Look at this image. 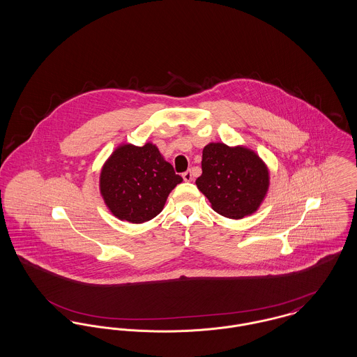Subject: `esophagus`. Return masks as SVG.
Instances as JSON below:
<instances>
[{
    "label": "esophagus",
    "mask_w": 357,
    "mask_h": 357,
    "mask_svg": "<svg viewBox=\"0 0 357 357\" xmlns=\"http://www.w3.org/2000/svg\"><path fill=\"white\" fill-rule=\"evenodd\" d=\"M182 176H183V181H185V182H190V181L192 179L191 171H186V172H183V174H182Z\"/></svg>",
    "instance_id": "obj_1"
}]
</instances>
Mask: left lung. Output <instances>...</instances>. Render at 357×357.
Wrapping results in <instances>:
<instances>
[{
    "label": "left lung",
    "mask_w": 357,
    "mask_h": 357,
    "mask_svg": "<svg viewBox=\"0 0 357 357\" xmlns=\"http://www.w3.org/2000/svg\"><path fill=\"white\" fill-rule=\"evenodd\" d=\"M195 183L214 211L241 220L258 210L268 194L271 176L253 150L208 143L202 153V175Z\"/></svg>",
    "instance_id": "left-lung-1"
}]
</instances>
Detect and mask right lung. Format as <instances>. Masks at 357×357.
<instances>
[{"instance_id":"obj_1","label":"right lung","mask_w":357,"mask_h":357,"mask_svg":"<svg viewBox=\"0 0 357 357\" xmlns=\"http://www.w3.org/2000/svg\"><path fill=\"white\" fill-rule=\"evenodd\" d=\"M182 181L151 142L142 147L123 143L102 165L99 186L104 204L116 218L143 223L163 210Z\"/></svg>"}]
</instances>
